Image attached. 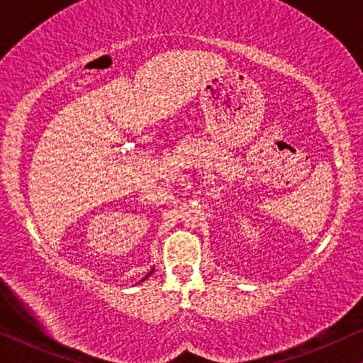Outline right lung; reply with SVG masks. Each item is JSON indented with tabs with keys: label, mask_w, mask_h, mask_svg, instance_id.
I'll list each match as a JSON object with an SVG mask.
<instances>
[{
	"label": "right lung",
	"mask_w": 363,
	"mask_h": 363,
	"mask_svg": "<svg viewBox=\"0 0 363 363\" xmlns=\"http://www.w3.org/2000/svg\"><path fill=\"white\" fill-rule=\"evenodd\" d=\"M153 270H155V269H151V272H150V274H148V275H147V277H145V279H143V280H147V279H148V277H150V275H151V274H153ZM143 280H142V282H143Z\"/></svg>",
	"instance_id": "add662e5"
}]
</instances>
